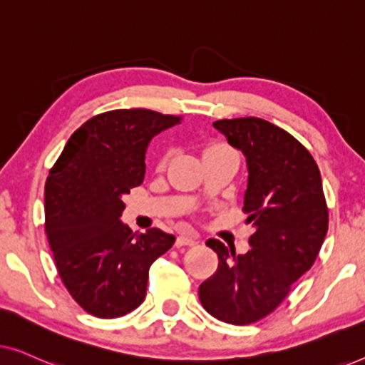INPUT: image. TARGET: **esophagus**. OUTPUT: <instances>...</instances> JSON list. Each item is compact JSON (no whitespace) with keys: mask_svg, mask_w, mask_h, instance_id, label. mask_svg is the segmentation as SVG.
Listing matches in <instances>:
<instances>
[{"mask_svg":"<svg viewBox=\"0 0 365 365\" xmlns=\"http://www.w3.org/2000/svg\"><path fill=\"white\" fill-rule=\"evenodd\" d=\"M197 242L196 236H178L176 239V247L181 246H194Z\"/></svg>","mask_w":365,"mask_h":365,"instance_id":"esophagus-1","label":"esophagus"}]
</instances>
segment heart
<instances>
[{
    "instance_id": "b5f03b06",
    "label": "heart",
    "mask_w": 365,
    "mask_h": 365,
    "mask_svg": "<svg viewBox=\"0 0 365 365\" xmlns=\"http://www.w3.org/2000/svg\"><path fill=\"white\" fill-rule=\"evenodd\" d=\"M221 149H229V148H226V146H222V144H211V146H207L206 149H204V154L206 153H212V151H221ZM166 161H168V154H164V156L161 158V166H164V164H166Z\"/></svg>"
}]
</instances>
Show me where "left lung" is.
I'll list each match as a JSON object with an SVG mask.
<instances>
[{
    "label": "left lung",
    "mask_w": 365,
    "mask_h": 365,
    "mask_svg": "<svg viewBox=\"0 0 365 365\" xmlns=\"http://www.w3.org/2000/svg\"><path fill=\"white\" fill-rule=\"evenodd\" d=\"M212 126L246 156L242 211L254 232L246 254L209 239L219 266L199 286V301L219 321L246 326L271 314L312 267L327 234V204L316 161L287 131L261 118Z\"/></svg>",
    "instance_id": "1"
}]
</instances>
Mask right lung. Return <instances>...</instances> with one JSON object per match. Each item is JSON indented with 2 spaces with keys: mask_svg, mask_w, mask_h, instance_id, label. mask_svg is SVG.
I'll list each match as a JSON object with an SVG mask.
<instances>
[{
  "mask_svg": "<svg viewBox=\"0 0 365 365\" xmlns=\"http://www.w3.org/2000/svg\"><path fill=\"white\" fill-rule=\"evenodd\" d=\"M181 123L151 109L98 114L68 139L44 187V231L61 281L84 311L126 316L146 297L149 267L176 237L133 232L121 222L123 196L146 173L151 139Z\"/></svg>",
  "mask_w": 365,
  "mask_h": 365,
  "instance_id": "obj_1",
  "label": "right lung"
}]
</instances>
